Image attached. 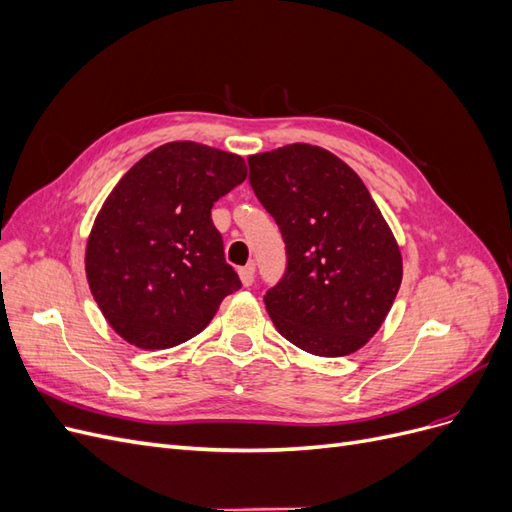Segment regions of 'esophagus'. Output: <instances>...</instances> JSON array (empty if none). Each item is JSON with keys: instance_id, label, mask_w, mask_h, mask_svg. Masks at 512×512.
I'll return each instance as SVG.
<instances>
[{"instance_id": "esophagus-1", "label": "esophagus", "mask_w": 512, "mask_h": 512, "mask_svg": "<svg viewBox=\"0 0 512 512\" xmlns=\"http://www.w3.org/2000/svg\"><path fill=\"white\" fill-rule=\"evenodd\" d=\"M254 271H256L254 262H250V265H245V267L239 269V277H241L243 286H252L254 284Z\"/></svg>"}]
</instances>
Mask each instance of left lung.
Instances as JSON below:
<instances>
[{"mask_svg":"<svg viewBox=\"0 0 512 512\" xmlns=\"http://www.w3.org/2000/svg\"><path fill=\"white\" fill-rule=\"evenodd\" d=\"M247 164L286 243V273L265 294L275 329L316 356L359 350L382 327L404 273L365 183L331 151L305 143L256 153Z\"/></svg>","mask_w":512,"mask_h":512,"instance_id":"8db88e82","label":"left lung"}]
</instances>
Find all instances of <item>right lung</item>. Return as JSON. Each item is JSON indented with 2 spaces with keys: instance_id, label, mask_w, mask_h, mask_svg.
<instances>
[{
  "instance_id": "1",
  "label": "right lung",
  "mask_w": 512,
  "mask_h": 512,
  "mask_svg": "<svg viewBox=\"0 0 512 512\" xmlns=\"http://www.w3.org/2000/svg\"><path fill=\"white\" fill-rule=\"evenodd\" d=\"M245 177L241 156L175 141L138 160L108 194L85 271L104 318L128 344L162 350L188 342L241 288L211 207Z\"/></svg>"
}]
</instances>
